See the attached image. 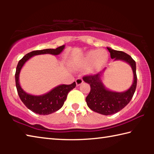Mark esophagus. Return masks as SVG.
I'll return each mask as SVG.
<instances>
[{"label": "esophagus", "mask_w": 154, "mask_h": 154, "mask_svg": "<svg viewBox=\"0 0 154 154\" xmlns=\"http://www.w3.org/2000/svg\"><path fill=\"white\" fill-rule=\"evenodd\" d=\"M75 82H76V85L77 86H79V85H80L81 84H82L83 81L82 78H77V79L75 80Z\"/></svg>", "instance_id": "1"}]
</instances>
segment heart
Segmentation results:
<instances>
[{"label":"heart","instance_id":"1","mask_svg":"<svg viewBox=\"0 0 154 154\" xmlns=\"http://www.w3.org/2000/svg\"><path fill=\"white\" fill-rule=\"evenodd\" d=\"M108 60L109 54L105 49H92L85 52L73 64L79 67L90 66V71L96 72L102 69Z\"/></svg>","mask_w":154,"mask_h":154}]
</instances>
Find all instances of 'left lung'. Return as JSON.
<instances>
[{
    "label": "left lung",
    "instance_id": "obj_1",
    "mask_svg": "<svg viewBox=\"0 0 154 154\" xmlns=\"http://www.w3.org/2000/svg\"><path fill=\"white\" fill-rule=\"evenodd\" d=\"M107 49L110 52L111 59H114V61H124L131 66L134 77L129 89L122 92L111 91L105 86L102 77L106 68L98 74L83 77V80L89 83L91 88L89 94L85 98L88 107L93 111L105 116L118 113L130 103L136 90L137 82L136 62L132 57L124 51L114 50L110 48H107Z\"/></svg>",
    "mask_w": 154,
    "mask_h": 154
}]
</instances>
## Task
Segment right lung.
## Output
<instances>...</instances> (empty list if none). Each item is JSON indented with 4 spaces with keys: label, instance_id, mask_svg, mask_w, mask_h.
Instances as JSON below:
<instances>
[{
    "label": "right lung",
    "instance_id": "obj_1",
    "mask_svg": "<svg viewBox=\"0 0 154 154\" xmlns=\"http://www.w3.org/2000/svg\"><path fill=\"white\" fill-rule=\"evenodd\" d=\"M64 48L65 45H64L58 47L56 49H46L42 50L32 51L26 54L18 62L15 75V84H16L18 95L25 106L34 113L45 116L59 110L63 106L68 94L76 86V83L73 82L71 85H59L48 93L42 95L30 94L26 92L20 86L19 78L21 70L26 62L32 56L41 55V54H51V55L57 56L64 50Z\"/></svg>",
    "mask_w": 154,
    "mask_h": 154
}]
</instances>
